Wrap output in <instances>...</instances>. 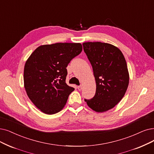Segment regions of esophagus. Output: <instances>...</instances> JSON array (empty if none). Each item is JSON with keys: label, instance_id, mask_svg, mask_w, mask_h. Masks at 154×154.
<instances>
[{"label": "esophagus", "instance_id": "1", "mask_svg": "<svg viewBox=\"0 0 154 154\" xmlns=\"http://www.w3.org/2000/svg\"><path fill=\"white\" fill-rule=\"evenodd\" d=\"M78 89L79 91L82 90V86H78Z\"/></svg>", "mask_w": 154, "mask_h": 154}]
</instances>
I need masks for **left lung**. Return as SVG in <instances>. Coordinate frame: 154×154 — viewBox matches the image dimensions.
<instances>
[{
  "label": "left lung",
  "mask_w": 154,
  "mask_h": 154,
  "mask_svg": "<svg viewBox=\"0 0 154 154\" xmlns=\"http://www.w3.org/2000/svg\"><path fill=\"white\" fill-rule=\"evenodd\" d=\"M83 46L96 82L95 96L85 101L94 111L106 112L121 100L127 90L130 75L125 58L118 47L107 43L88 42Z\"/></svg>",
  "instance_id": "8db88e82"
}]
</instances>
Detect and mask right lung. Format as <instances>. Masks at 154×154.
Returning <instances> with one entry per match:
<instances>
[{
  "label": "right lung",
  "mask_w": 154,
  "mask_h": 154,
  "mask_svg": "<svg viewBox=\"0 0 154 154\" xmlns=\"http://www.w3.org/2000/svg\"><path fill=\"white\" fill-rule=\"evenodd\" d=\"M80 43H56L36 48L26 60L24 87L34 105L46 114L59 112L75 88L66 83V67L82 51Z\"/></svg>",
  "instance_id": "1"
}]
</instances>
